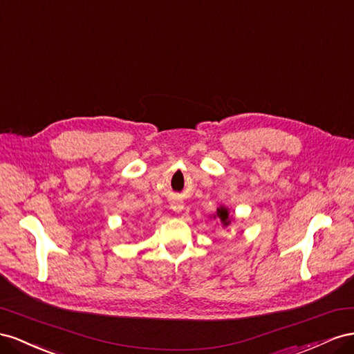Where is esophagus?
I'll return each instance as SVG.
<instances>
[{"mask_svg":"<svg viewBox=\"0 0 354 354\" xmlns=\"http://www.w3.org/2000/svg\"><path fill=\"white\" fill-rule=\"evenodd\" d=\"M170 209L175 210L176 214H179V212H183V209H184V201L179 198H174L170 201Z\"/></svg>","mask_w":354,"mask_h":354,"instance_id":"obj_1","label":"esophagus"}]
</instances>
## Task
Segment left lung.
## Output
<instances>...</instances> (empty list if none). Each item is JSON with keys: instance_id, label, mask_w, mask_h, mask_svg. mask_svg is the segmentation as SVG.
Here are the masks:
<instances>
[{"instance_id": "obj_1", "label": "left lung", "mask_w": 354, "mask_h": 354, "mask_svg": "<svg viewBox=\"0 0 354 354\" xmlns=\"http://www.w3.org/2000/svg\"><path fill=\"white\" fill-rule=\"evenodd\" d=\"M215 219H218L222 227H228L231 224V218H230V212L225 206H219L216 209V215H214Z\"/></svg>"}]
</instances>
